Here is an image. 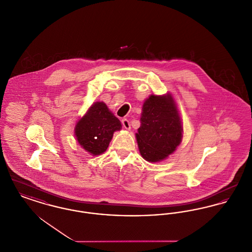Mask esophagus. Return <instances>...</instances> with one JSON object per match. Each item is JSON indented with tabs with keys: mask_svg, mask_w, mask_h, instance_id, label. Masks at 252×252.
Returning a JSON list of instances; mask_svg holds the SVG:
<instances>
[{
	"mask_svg": "<svg viewBox=\"0 0 252 252\" xmlns=\"http://www.w3.org/2000/svg\"><path fill=\"white\" fill-rule=\"evenodd\" d=\"M122 124H123V126L126 128V129H127V130H129L131 127H130V123H129V121L127 120V119H123L122 120Z\"/></svg>",
	"mask_w": 252,
	"mask_h": 252,
	"instance_id": "34e87169",
	"label": "esophagus"
}]
</instances>
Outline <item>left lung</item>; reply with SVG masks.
I'll use <instances>...</instances> for the list:
<instances>
[{
    "mask_svg": "<svg viewBox=\"0 0 252 252\" xmlns=\"http://www.w3.org/2000/svg\"><path fill=\"white\" fill-rule=\"evenodd\" d=\"M182 132L180 113L171 94H151L144 101L136 139L145 160L161 161L174 153L181 143Z\"/></svg>",
    "mask_w": 252,
    "mask_h": 252,
    "instance_id": "left-lung-1",
    "label": "left lung"
}]
</instances>
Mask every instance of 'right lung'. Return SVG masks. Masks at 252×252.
Listing matches in <instances>:
<instances>
[{"mask_svg":"<svg viewBox=\"0 0 252 252\" xmlns=\"http://www.w3.org/2000/svg\"><path fill=\"white\" fill-rule=\"evenodd\" d=\"M122 128L121 122L104 102H95L79 119L74 127L78 144L93 156L108 149L113 133Z\"/></svg>","mask_w":252,"mask_h":252,"instance_id":"right-lung-1","label":"right lung"}]
</instances>
